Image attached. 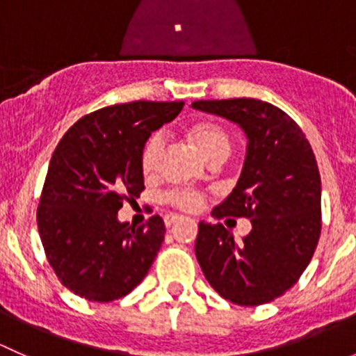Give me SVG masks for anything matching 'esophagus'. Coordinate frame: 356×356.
I'll return each mask as SVG.
<instances>
[{"instance_id":"esophagus-1","label":"esophagus","mask_w":356,"mask_h":356,"mask_svg":"<svg viewBox=\"0 0 356 356\" xmlns=\"http://www.w3.org/2000/svg\"><path fill=\"white\" fill-rule=\"evenodd\" d=\"M177 220H181V217H179V215L170 213V215H167V217H165V225H167V227H170V225H174Z\"/></svg>"}]
</instances>
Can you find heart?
Returning <instances> with one entry per match:
<instances>
[{"label":"heart","mask_w":356,"mask_h":356,"mask_svg":"<svg viewBox=\"0 0 356 356\" xmlns=\"http://www.w3.org/2000/svg\"><path fill=\"white\" fill-rule=\"evenodd\" d=\"M186 134H188V138L198 146L201 152H203V155L210 161H222L231 155L232 136L220 124H215V122H198V124L191 125L186 131ZM163 134L161 132H153L146 139L145 146L141 149V170L145 174V177H155L158 174L161 158H163ZM201 200H203L201 193L191 188L174 189V191L167 193L168 203L181 208V210H196L201 204Z\"/></svg>","instance_id":"heart-1"}]
</instances>
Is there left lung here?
Instances as JSON below:
<instances>
[{
	"mask_svg": "<svg viewBox=\"0 0 356 356\" xmlns=\"http://www.w3.org/2000/svg\"><path fill=\"white\" fill-rule=\"evenodd\" d=\"M245 131L241 177L211 217H245L250 234L236 241L222 224L200 222L195 253L204 277L225 300L257 307L282 296L310 264L322 229L321 174L300 125L253 98L195 102Z\"/></svg>",
	"mask_w": 356,
	"mask_h": 356,
	"instance_id": "obj_1",
	"label": "left lung"
}]
</instances>
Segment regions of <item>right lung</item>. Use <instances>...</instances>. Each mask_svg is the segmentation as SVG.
I'll use <instances>...</instances> for the list:
<instances>
[{"instance_id": "add662e5", "label": "right lung", "mask_w": 356, "mask_h": 356, "mask_svg": "<svg viewBox=\"0 0 356 356\" xmlns=\"http://www.w3.org/2000/svg\"><path fill=\"white\" fill-rule=\"evenodd\" d=\"M182 102H132L75 122L60 139L42 186L38 229L62 284L88 301L108 303L145 279L165 238L153 215L132 227L118 222L124 201L145 189L141 149L174 120Z\"/></svg>"}]
</instances>
